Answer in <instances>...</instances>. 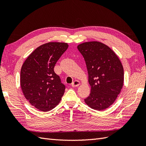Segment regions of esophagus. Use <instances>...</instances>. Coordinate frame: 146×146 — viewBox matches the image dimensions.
Returning <instances> with one entry per match:
<instances>
[{
  "label": "esophagus",
  "mask_w": 146,
  "mask_h": 146,
  "mask_svg": "<svg viewBox=\"0 0 146 146\" xmlns=\"http://www.w3.org/2000/svg\"><path fill=\"white\" fill-rule=\"evenodd\" d=\"M80 85V83L78 80H75L72 83V87H77L78 86Z\"/></svg>",
  "instance_id": "34e87169"
}]
</instances>
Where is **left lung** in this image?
<instances>
[{"label": "left lung", "mask_w": 146, "mask_h": 146, "mask_svg": "<svg viewBox=\"0 0 146 146\" xmlns=\"http://www.w3.org/2000/svg\"><path fill=\"white\" fill-rule=\"evenodd\" d=\"M77 48L85 59L91 86L85 103L102 111L114 102L122 88L124 75L121 61L111 48L99 41L83 42Z\"/></svg>", "instance_id": "1"}]
</instances>
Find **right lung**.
<instances>
[{
    "label": "right lung",
    "mask_w": 146,
    "mask_h": 146,
    "mask_svg": "<svg viewBox=\"0 0 146 146\" xmlns=\"http://www.w3.org/2000/svg\"><path fill=\"white\" fill-rule=\"evenodd\" d=\"M68 48L66 42L44 44L31 53L22 66V91L30 104L40 111L54 108L64 94L65 86L55 73L54 67Z\"/></svg>",
    "instance_id": "add662e5"
}]
</instances>
